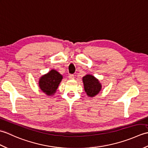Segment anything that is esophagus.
Returning <instances> with one entry per match:
<instances>
[{"mask_svg": "<svg viewBox=\"0 0 148 148\" xmlns=\"http://www.w3.org/2000/svg\"><path fill=\"white\" fill-rule=\"evenodd\" d=\"M68 77H69V79H73L74 78V76L73 74H69Z\"/></svg>", "mask_w": 148, "mask_h": 148, "instance_id": "1", "label": "esophagus"}]
</instances>
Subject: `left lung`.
Returning <instances> with one entry per match:
<instances>
[{
    "label": "left lung",
    "mask_w": 148,
    "mask_h": 148,
    "mask_svg": "<svg viewBox=\"0 0 148 148\" xmlns=\"http://www.w3.org/2000/svg\"><path fill=\"white\" fill-rule=\"evenodd\" d=\"M84 91L87 95L93 97L97 95L102 89V85L99 81L92 75L87 74L83 77Z\"/></svg>",
    "instance_id": "left-lung-1"
}]
</instances>
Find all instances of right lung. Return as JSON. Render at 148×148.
<instances>
[{
  "instance_id": "right-lung-1",
  "label": "right lung",
  "mask_w": 148,
  "mask_h": 148,
  "mask_svg": "<svg viewBox=\"0 0 148 148\" xmlns=\"http://www.w3.org/2000/svg\"><path fill=\"white\" fill-rule=\"evenodd\" d=\"M62 78V76L58 72L52 69L39 79V86L40 89L47 95H54Z\"/></svg>"
}]
</instances>
